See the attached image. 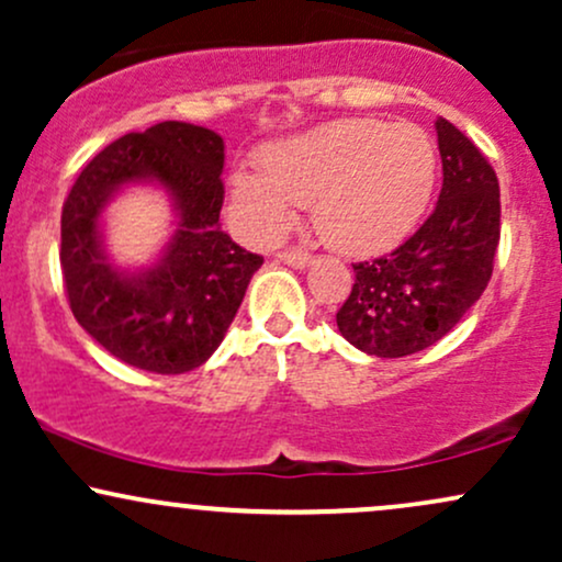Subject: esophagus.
<instances>
[{
    "mask_svg": "<svg viewBox=\"0 0 562 562\" xmlns=\"http://www.w3.org/2000/svg\"><path fill=\"white\" fill-rule=\"evenodd\" d=\"M277 259L295 269H306L314 261L312 254H306V250H282V254H277Z\"/></svg>",
    "mask_w": 562,
    "mask_h": 562,
    "instance_id": "esophagus-1",
    "label": "esophagus"
}]
</instances>
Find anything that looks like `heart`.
<instances>
[{"label":"heart","instance_id":"b5f03b06","mask_svg":"<svg viewBox=\"0 0 562 562\" xmlns=\"http://www.w3.org/2000/svg\"><path fill=\"white\" fill-rule=\"evenodd\" d=\"M436 145L415 124L338 119L269 145L259 169L232 173V211L248 237L280 240L312 203L319 237L378 254L406 237L434 195Z\"/></svg>","mask_w":562,"mask_h":562}]
</instances>
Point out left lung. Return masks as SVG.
Here are the masks:
<instances>
[{
  "instance_id": "left-lung-1",
  "label": "left lung",
  "mask_w": 562,
  "mask_h": 562,
  "mask_svg": "<svg viewBox=\"0 0 562 562\" xmlns=\"http://www.w3.org/2000/svg\"><path fill=\"white\" fill-rule=\"evenodd\" d=\"M443 184L423 227L380 259L353 263L351 293L335 314L359 351L398 359L438 344L481 299L499 245V182L479 147L436 121Z\"/></svg>"
}]
</instances>
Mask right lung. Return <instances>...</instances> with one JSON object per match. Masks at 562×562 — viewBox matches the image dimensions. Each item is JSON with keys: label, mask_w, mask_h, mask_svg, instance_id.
Masks as SVG:
<instances>
[{"label": "right lung", "mask_w": 562, "mask_h": 562, "mask_svg": "<svg viewBox=\"0 0 562 562\" xmlns=\"http://www.w3.org/2000/svg\"><path fill=\"white\" fill-rule=\"evenodd\" d=\"M224 139L164 121L111 142L83 166L60 218V267L70 312L121 362L158 375L195 370L216 351L263 259L218 224ZM153 181L178 211L165 256L128 273L104 254L99 218L126 183Z\"/></svg>", "instance_id": "add662e5"}]
</instances>
